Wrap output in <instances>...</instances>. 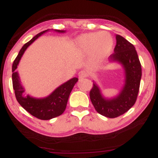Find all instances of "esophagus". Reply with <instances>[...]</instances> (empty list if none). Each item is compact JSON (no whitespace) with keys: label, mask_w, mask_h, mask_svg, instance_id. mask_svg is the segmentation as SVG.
Masks as SVG:
<instances>
[{"label":"esophagus","mask_w":158,"mask_h":158,"mask_svg":"<svg viewBox=\"0 0 158 158\" xmlns=\"http://www.w3.org/2000/svg\"><path fill=\"white\" fill-rule=\"evenodd\" d=\"M87 76H88V73H87V72L84 71V70H82L79 73V78L80 79H83L84 78L87 77Z\"/></svg>","instance_id":"obj_1"}]
</instances>
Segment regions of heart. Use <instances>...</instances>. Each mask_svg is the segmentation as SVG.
I'll list each match as a JSON object with an SVG mask.
<instances>
[{"instance_id":"obj_1","label":"heart","mask_w":158,"mask_h":158,"mask_svg":"<svg viewBox=\"0 0 158 158\" xmlns=\"http://www.w3.org/2000/svg\"><path fill=\"white\" fill-rule=\"evenodd\" d=\"M113 47V38L107 31L84 33L76 40V49L79 53L89 54L93 66L99 65L109 56Z\"/></svg>"}]
</instances>
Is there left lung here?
<instances>
[{"label": "left lung", "instance_id": "1", "mask_svg": "<svg viewBox=\"0 0 158 158\" xmlns=\"http://www.w3.org/2000/svg\"><path fill=\"white\" fill-rule=\"evenodd\" d=\"M114 53L109 56L110 62L122 66L125 72V83L118 95L106 98L98 85L93 82L90 91V99L97 112L110 118L118 117L135 105L139 92L141 79V66L135 47L120 35H116Z\"/></svg>", "mask_w": 158, "mask_h": 158}]
</instances>
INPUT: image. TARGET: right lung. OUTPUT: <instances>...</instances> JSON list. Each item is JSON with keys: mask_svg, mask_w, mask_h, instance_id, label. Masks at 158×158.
I'll use <instances>...</instances> for the list:
<instances>
[{"mask_svg": "<svg viewBox=\"0 0 158 158\" xmlns=\"http://www.w3.org/2000/svg\"><path fill=\"white\" fill-rule=\"evenodd\" d=\"M49 30H44L36 34L34 37L25 44L16 57L12 66V82L13 88L15 93L16 98L19 104L27 111L34 117L41 120H49L60 116L64 112L66 108L70 92L73 90L75 84L78 82V78L74 77L65 83L57 87L50 95L44 98H34L24 93L25 89L20 82L18 72L16 71L21 57L30 45H31L39 36L48 32ZM58 33H65L66 30H54Z\"/></svg>", "mask_w": 158, "mask_h": 158, "instance_id": "1", "label": "right lung"}]
</instances>
